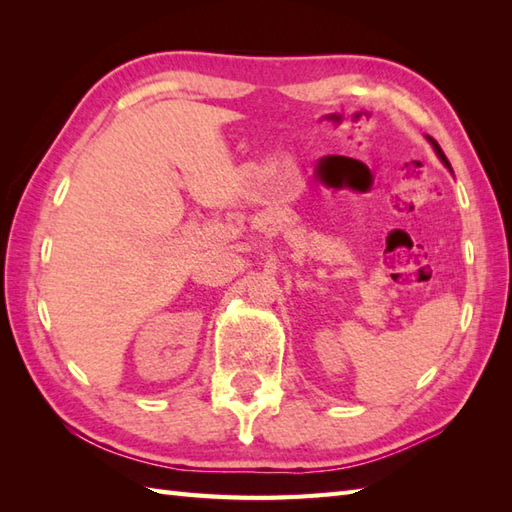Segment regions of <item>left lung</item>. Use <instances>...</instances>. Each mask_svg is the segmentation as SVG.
<instances>
[{
  "instance_id": "obj_1",
  "label": "left lung",
  "mask_w": 512,
  "mask_h": 512,
  "mask_svg": "<svg viewBox=\"0 0 512 512\" xmlns=\"http://www.w3.org/2000/svg\"><path fill=\"white\" fill-rule=\"evenodd\" d=\"M427 140H429V143L433 145V149H436V154H438V158H440V160L444 162V167H449V169H451V165H449V160H447V156H444V151L440 149V145L436 143V140H433L431 136H427Z\"/></svg>"
}]
</instances>
